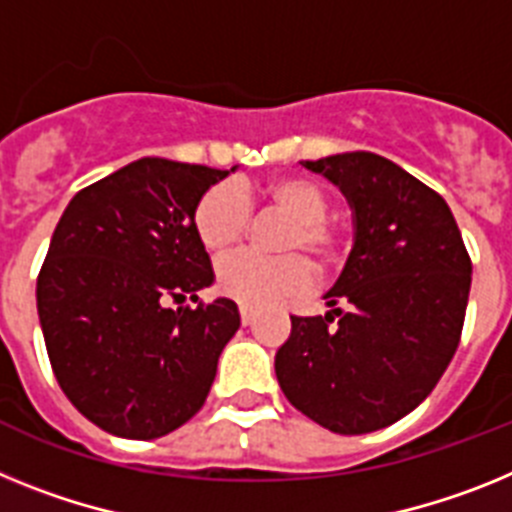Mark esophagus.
Here are the masks:
<instances>
[{"mask_svg":"<svg viewBox=\"0 0 512 512\" xmlns=\"http://www.w3.org/2000/svg\"><path fill=\"white\" fill-rule=\"evenodd\" d=\"M239 317H242L244 327H250V324L255 322V311L247 309V306H242V309H239Z\"/></svg>","mask_w":512,"mask_h":512,"instance_id":"esophagus-1","label":"esophagus"}]
</instances>
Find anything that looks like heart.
<instances>
[{
    "label": "heart",
    "mask_w": 512,
    "mask_h": 512,
    "mask_svg": "<svg viewBox=\"0 0 512 512\" xmlns=\"http://www.w3.org/2000/svg\"><path fill=\"white\" fill-rule=\"evenodd\" d=\"M255 203L288 221L278 239V252L286 257L265 260L255 255H234L221 262L216 286L226 299L250 309H262L311 286L307 261L317 273H332L345 262L348 234L340 221L327 216L330 198L317 182L296 175L273 177L262 182L255 193H237L226 185L206 190L193 213L195 234L203 250L213 257L234 250L244 239L250 224V206Z\"/></svg>",
    "instance_id": "1"
}]
</instances>
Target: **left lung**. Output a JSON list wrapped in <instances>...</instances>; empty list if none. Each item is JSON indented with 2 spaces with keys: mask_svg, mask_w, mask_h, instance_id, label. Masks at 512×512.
<instances>
[{
  "mask_svg": "<svg viewBox=\"0 0 512 512\" xmlns=\"http://www.w3.org/2000/svg\"><path fill=\"white\" fill-rule=\"evenodd\" d=\"M301 164L345 193L355 242L324 296L332 309L291 317L275 376L322 428L373 433L441 381L461 340L471 257L448 203L399 164L371 151Z\"/></svg>",
  "mask_w": 512,
  "mask_h": 512,
  "instance_id": "8db88e82",
  "label": "left lung"
}]
</instances>
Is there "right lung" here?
<instances>
[{"label":"right lung","instance_id":"obj_1","mask_svg":"<svg viewBox=\"0 0 512 512\" xmlns=\"http://www.w3.org/2000/svg\"><path fill=\"white\" fill-rule=\"evenodd\" d=\"M229 175L144 157L79 190L38 273V317L56 381L97 428L151 441L201 410L237 304L198 300L213 283L193 213Z\"/></svg>","mask_w":512,"mask_h":512}]
</instances>
